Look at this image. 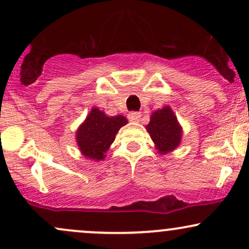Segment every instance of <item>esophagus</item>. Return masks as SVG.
Listing matches in <instances>:
<instances>
[{
	"label": "esophagus",
	"mask_w": 249,
	"mask_h": 249,
	"mask_svg": "<svg viewBox=\"0 0 249 249\" xmlns=\"http://www.w3.org/2000/svg\"><path fill=\"white\" fill-rule=\"evenodd\" d=\"M141 117H142L141 112H130V113H128L127 118L130 119L131 122L137 123V122H139V119H141Z\"/></svg>",
	"instance_id": "1"
}]
</instances>
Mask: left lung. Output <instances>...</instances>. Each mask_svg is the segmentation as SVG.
<instances>
[{
	"mask_svg": "<svg viewBox=\"0 0 249 249\" xmlns=\"http://www.w3.org/2000/svg\"><path fill=\"white\" fill-rule=\"evenodd\" d=\"M146 130L159 154L172 152L181 142L182 127L170 105L153 111Z\"/></svg>",
	"mask_w": 249,
	"mask_h": 249,
	"instance_id": "8db88e82",
	"label": "left lung"
}]
</instances>
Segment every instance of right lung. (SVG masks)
<instances>
[{"label":"right lung","instance_id":"add662e5","mask_svg":"<svg viewBox=\"0 0 249 249\" xmlns=\"http://www.w3.org/2000/svg\"><path fill=\"white\" fill-rule=\"evenodd\" d=\"M126 124L127 119L124 116L111 117L98 107L91 108L76 131V142L82 156L89 160H103L115 142L117 132Z\"/></svg>","mask_w":249,"mask_h":249}]
</instances>
